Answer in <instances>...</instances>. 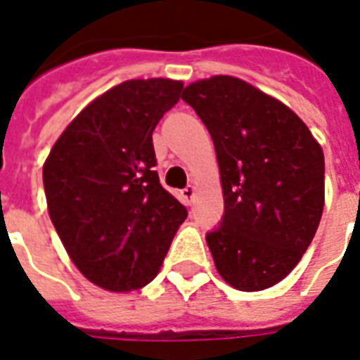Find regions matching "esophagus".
Here are the masks:
<instances>
[{"mask_svg": "<svg viewBox=\"0 0 360 360\" xmlns=\"http://www.w3.org/2000/svg\"><path fill=\"white\" fill-rule=\"evenodd\" d=\"M195 195H197V189L193 188V186H188L186 189H182V193H180V197H182L184 205H191L195 200Z\"/></svg>", "mask_w": 360, "mask_h": 360, "instance_id": "1", "label": "esophagus"}]
</instances>
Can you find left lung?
<instances>
[{"label": "left lung", "mask_w": 360, "mask_h": 360, "mask_svg": "<svg viewBox=\"0 0 360 360\" xmlns=\"http://www.w3.org/2000/svg\"><path fill=\"white\" fill-rule=\"evenodd\" d=\"M182 99L210 133L225 214L206 235L219 276L263 291L299 264L325 206V158L308 125L246 80L216 75Z\"/></svg>", "instance_id": "obj_1"}]
</instances>
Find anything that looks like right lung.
Wrapping results in <instances>:
<instances>
[{"mask_svg":"<svg viewBox=\"0 0 360 360\" xmlns=\"http://www.w3.org/2000/svg\"><path fill=\"white\" fill-rule=\"evenodd\" d=\"M182 80L133 79L96 97L67 125L43 165L56 233L86 280L127 293L154 280L188 218L154 171L152 133Z\"/></svg>","mask_w":360,"mask_h":360,"instance_id":"right-lung-1","label":"right lung"}]
</instances>
